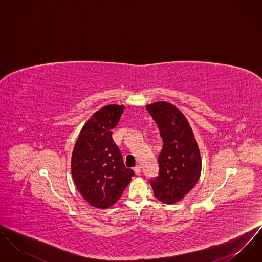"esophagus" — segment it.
<instances>
[{"mask_svg": "<svg viewBox=\"0 0 262 262\" xmlns=\"http://www.w3.org/2000/svg\"><path fill=\"white\" fill-rule=\"evenodd\" d=\"M134 171H135L136 174H140V173H141V167L140 166H136L134 168Z\"/></svg>", "mask_w": 262, "mask_h": 262, "instance_id": "obj_1", "label": "esophagus"}]
</instances>
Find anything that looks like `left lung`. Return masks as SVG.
Listing matches in <instances>:
<instances>
[{
  "mask_svg": "<svg viewBox=\"0 0 262 262\" xmlns=\"http://www.w3.org/2000/svg\"><path fill=\"white\" fill-rule=\"evenodd\" d=\"M162 137L159 176L150 182L155 198L174 204L183 200L196 185L201 173V157L193 132L173 104L160 101L146 106Z\"/></svg>",
  "mask_w": 262,
  "mask_h": 262,
  "instance_id": "1",
  "label": "left lung"
}]
</instances>
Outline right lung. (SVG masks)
<instances>
[{
  "instance_id": "1",
  "label": "right lung",
  "mask_w": 262,
  "mask_h": 262,
  "mask_svg": "<svg viewBox=\"0 0 262 262\" xmlns=\"http://www.w3.org/2000/svg\"><path fill=\"white\" fill-rule=\"evenodd\" d=\"M124 105H107L94 113L82 126L72 154L75 187L88 203L107 209L120 200L135 174L125 168L121 151L112 138Z\"/></svg>"
}]
</instances>
